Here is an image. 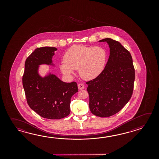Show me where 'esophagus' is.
<instances>
[{"mask_svg":"<svg viewBox=\"0 0 159 159\" xmlns=\"http://www.w3.org/2000/svg\"><path fill=\"white\" fill-rule=\"evenodd\" d=\"M78 88L80 90H82L84 88V84H78Z\"/></svg>","mask_w":159,"mask_h":159,"instance_id":"esophagus-1","label":"esophagus"}]
</instances>
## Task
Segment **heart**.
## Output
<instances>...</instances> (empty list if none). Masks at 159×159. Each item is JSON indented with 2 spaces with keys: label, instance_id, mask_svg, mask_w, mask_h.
<instances>
[{
  "label": "heart",
  "instance_id": "obj_1",
  "mask_svg": "<svg viewBox=\"0 0 159 159\" xmlns=\"http://www.w3.org/2000/svg\"><path fill=\"white\" fill-rule=\"evenodd\" d=\"M107 52L101 47L74 45L65 52L64 62L60 65L62 72L66 75L78 69L81 77L90 80L97 77L105 68Z\"/></svg>",
  "mask_w": 159,
  "mask_h": 159
}]
</instances>
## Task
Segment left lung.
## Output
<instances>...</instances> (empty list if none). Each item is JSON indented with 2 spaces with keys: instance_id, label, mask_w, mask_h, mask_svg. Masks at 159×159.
<instances>
[{
  "instance_id": "obj_1",
  "label": "left lung",
  "mask_w": 159,
  "mask_h": 159,
  "mask_svg": "<svg viewBox=\"0 0 159 159\" xmlns=\"http://www.w3.org/2000/svg\"><path fill=\"white\" fill-rule=\"evenodd\" d=\"M99 41L109 45L108 61L97 77L86 83L90 111L103 118L118 112L131 98L135 69L130 53L119 42L110 38Z\"/></svg>"
}]
</instances>
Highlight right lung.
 I'll use <instances>...</instances> for the list:
<instances>
[{"label": "right lung", "instance_id": "1", "mask_svg": "<svg viewBox=\"0 0 159 159\" xmlns=\"http://www.w3.org/2000/svg\"><path fill=\"white\" fill-rule=\"evenodd\" d=\"M54 47L37 48L25 62L23 86L30 108L44 118L60 119L70 112L71 97L78 92L75 82H64L51 73L41 77L38 73L40 65H53L52 58Z\"/></svg>", "mask_w": 159, "mask_h": 159}]
</instances>
